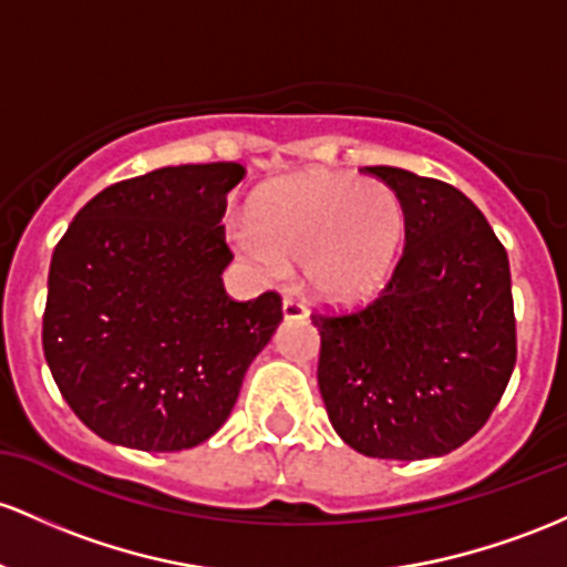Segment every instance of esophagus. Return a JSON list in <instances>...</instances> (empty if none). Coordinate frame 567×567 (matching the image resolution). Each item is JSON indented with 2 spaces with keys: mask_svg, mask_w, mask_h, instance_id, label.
<instances>
[{
  "mask_svg": "<svg viewBox=\"0 0 567 567\" xmlns=\"http://www.w3.org/2000/svg\"><path fill=\"white\" fill-rule=\"evenodd\" d=\"M282 317L285 320H303V317H307V307H303L301 301H296V298L285 296L282 298Z\"/></svg>",
  "mask_w": 567,
  "mask_h": 567,
  "instance_id": "obj_1",
  "label": "esophagus"
}]
</instances>
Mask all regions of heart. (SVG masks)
I'll use <instances>...</instances> for the list:
<instances>
[{
  "label": "heart",
  "instance_id": "obj_1",
  "mask_svg": "<svg viewBox=\"0 0 567 567\" xmlns=\"http://www.w3.org/2000/svg\"><path fill=\"white\" fill-rule=\"evenodd\" d=\"M406 234V213L390 185L341 172H307L255 193L250 223H234L236 252L260 274L288 264L317 298L354 303L390 279Z\"/></svg>",
  "mask_w": 567,
  "mask_h": 567
}]
</instances>
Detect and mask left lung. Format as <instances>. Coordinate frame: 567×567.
<instances>
[{"mask_svg": "<svg viewBox=\"0 0 567 567\" xmlns=\"http://www.w3.org/2000/svg\"><path fill=\"white\" fill-rule=\"evenodd\" d=\"M398 193L406 250L374 303L312 315L328 420L365 457L450 455L489 420L516 363L508 255L465 193L369 166Z\"/></svg>", "mask_w": 567, "mask_h": 567, "instance_id": "obj_1", "label": "left lung"}]
</instances>
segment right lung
I'll list each match as a JSON object with an SVG mask.
<instances>
[{
  "label": "right lung",
  "instance_id": "obj_1",
  "mask_svg": "<svg viewBox=\"0 0 567 567\" xmlns=\"http://www.w3.org/2000/svg\"><path fill=\"white\" fill-rule=\"evenodd\" d=\"M245 166H164L91 198L55 245L42 350L61 395L104 441L179 452L220 431L282 301H234L220 274L226 196Z\"/></svg>",
  "mask_w": 567,
  "mask_h": 567
}]
</instances>
